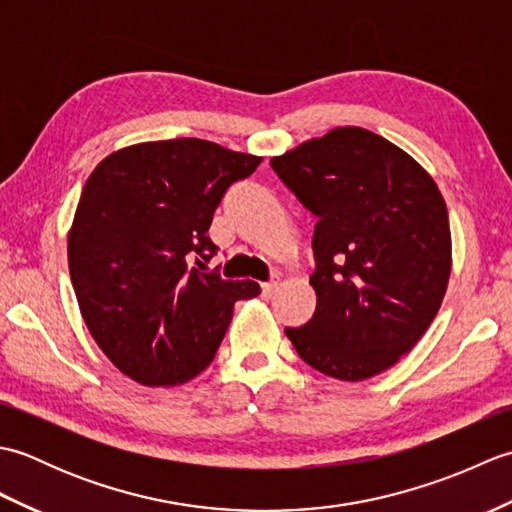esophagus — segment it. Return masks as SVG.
<instances>
[{
  "mask_svg": "<svg viewBox=\"0 0 512 512\" xmlns=\"http://www.w3.org/2000/svg\"><path fill=\"white\" fill-rule=\"evenodd\" d=\"M277 288H279V279H270V281H266V284H262V295H264V299H270L277 292Z\"/></svg>",
  "mask_w": 512,
  "mask_h": 512,
  "instance_id": "1",
  "label": "esophagus"
}]
</instances>
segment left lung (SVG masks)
Segmentation results:
<instances>
[{"label":"left lung","instance_id":"obj_1","mask_svg":"<svg viewBox=\"0 0 512 512\" xmlns=\"http://www.w3.org/2000/svg\"><path fill=\"white\" fill-rule=\"evenodd\" d=\"M270 167L317 217V310L286 336L325 376L358 383L385 372L427 332L447 292L451 228L438 184L363 127H336Z\"/></svg>","mask_w":512,"mask_h":512}]
</instances>
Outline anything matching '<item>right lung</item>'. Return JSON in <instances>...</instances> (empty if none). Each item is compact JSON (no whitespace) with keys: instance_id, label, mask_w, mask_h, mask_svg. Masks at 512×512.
<instances>
[{"instance_id":"right-lung-1","label":"right lung","mask_w":512,"mask_h":512,"mask_svg":"<svg viewBox=\"0 0 512 512\" xmlns=\"http://www.w3.org/2000/svg\"><path fill=\"white\" fill-rule=\"evenodd\" d=\"M259 162L200 138L156 140L114 151L85 182L68 235L70 279L94 341L136 383L198 376L235 301L259 295L255 281L204 273L217 204Z\"/></svg>"}]
</instances>
